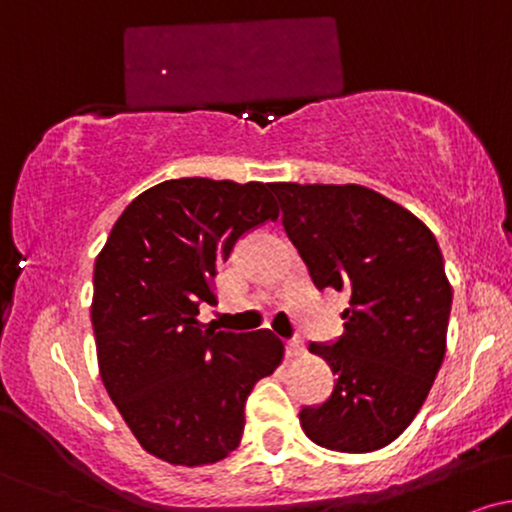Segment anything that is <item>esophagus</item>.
<instances>
[{"label": "esophagus", "instance_id": "1", "mask_svg": "<svg viewBox=\"0 0 512 512\" xmlns=\"http://www.w3.org/2000/svg\"><path fill=\"white\" fill-rule=\"evenodd\" d=\"M303 351H305V344H303V339L301 337H293V339H289V342H286V354L289 356H303Z\"/></svg>", "mask_w": 512, "mask_h": 512}]
</instances>
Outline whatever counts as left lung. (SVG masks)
Masks as SVG:
<instances>
[{
    "label": "left lung",
    "mask_w": 512,
    "mask_h": 512,
    "mask_svg": "<svg viewBox=\"0 0 512 512\" xmlns=\"http://www.w3.org/2000/svg\"><path fill=\"white\" fill-rule=\"evenodd\" d=\"M281 223L317 289L349 293L344 334L310 344L334 390L298 419L337 452L385 448L419 414L445 356L452 286L436 236L363 185L276 182Z\"/></svg>",
    "instance_id": "1"
}]
</instances>
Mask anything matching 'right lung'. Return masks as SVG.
Returning <instances> with one entry per match:
<instances>
[{"mask_svg":"<svg viewBox=\"0 0 512 512\" xmlns=\"http://www.w3.org/2000/svg\"><path fill=\"white\" fill-rule=\"evenodd\" d=\"M276 182L180 178L129 202L96 257L91 322L110 399L139 445L202 467L238 448L245 399L284 344L269 330L214 332L197 320L238 238L279 207Z\"/></svg>","mask_w":512,"mask_h":512,"instance_id":"add662e5","label":"right lung"}]
</instances>
